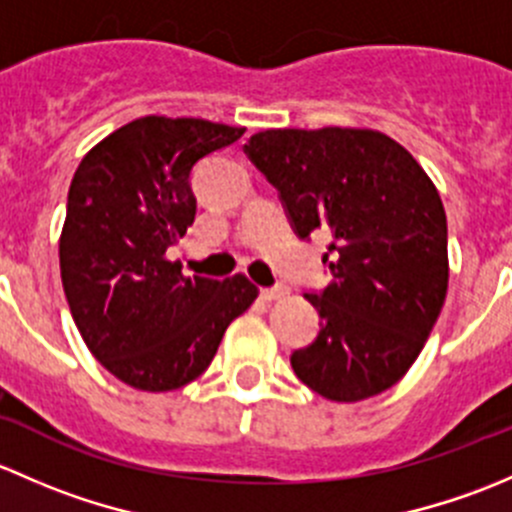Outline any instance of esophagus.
Returning a JSON list of instances; mask_svg holds the SVG:
<instances>
[{
	"instance_id": "obj_1",
	"label": "esophagus",
	"mask_w": 512,
	"mask_h": 512,
	"mask_svg": "<svg viewBox=\"0 0 512 512\" xmlns=\"http://www.w3.org/2000/svg\"><path fill=\"white\" fill-rule=\"evenodd\" d=\"M287 294H289V289H287L285 285H277V287H265V289H260V297L265 299V302H275V299L287 297Z\"/></svg>"
}]
</instances>
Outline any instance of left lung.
<instances>
[{
	"instance_id": "8db88e82",
	"label": "left lung",
	"mask_w": 512,
	"mask_h": 512,
	"mask_svg": "<svg viewBox=\"0 0 512 512\" xmlns=\"http://www.w3.org/2000/svg\"><path fill=\"white\" fill-rule=\"evenodd\" d=\"M245 153L280 193L294 232L332 237V282L304 297L319 334L289 361L329 401L391 389L421 354L448 289V227L436 185L371 128H272Z\"/></svg>"
}]
</instances>
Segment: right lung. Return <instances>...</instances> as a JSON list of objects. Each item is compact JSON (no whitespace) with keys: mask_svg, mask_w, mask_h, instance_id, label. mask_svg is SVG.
Here are the masks:
<instances>
[{"mask_svg":"<svg viewBox=\"0 0 512 512\" xmlns=\"http://www.w3.org/2000/svg\"><path fill=\"white\" fill-rule=\"evenodd\" d=\"M242 133L203 118H136L76 168L59 240L66 302L89 352L133 389L198 379L255 302L245 275L188 277L165 257L195 220V163Z\"/></svg>","mask_w":512,"mask_h":512,"instance_id":"add662e5","label":"right lung"}]
</instances>
